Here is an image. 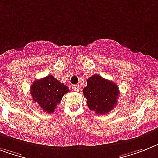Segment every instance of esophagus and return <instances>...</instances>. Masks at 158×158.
I'll use <instances>...</instances> for the list:
<instances>
[{
	"mask_svg": "<svg viewBox=\"0 0 158 158\" xmlns=\"http://www.w3.org/2000/svg\"><path fill=\"white\" fill-rule=\"evenodd\" d=\"M72 89H73V90L76 91V92L80 91V86H79V85H72Z\"/></svg>",
	"mask_w": 158,
	"mask_h": 158,
	"instance_id": "1",
	"label": "esophagus"
}]
</instances>
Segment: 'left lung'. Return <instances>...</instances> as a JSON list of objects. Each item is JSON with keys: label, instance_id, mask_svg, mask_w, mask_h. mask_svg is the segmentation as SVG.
Masks as SVG:
<instances>
[{"label": "left lung", "instance_id": "1", "mask_svg": "<svg viewBox=\"0 0 158 158\" xmlns=\"http://www.w3.org/2000/svg\"><path fill=\"white\" fill-rule=\"evenodd\" d=\"M89 110L98 114H107L117 104L118 88L111 81L94 74L87 79V86L83 89Z\"/></svg>", "mask_w": 158, "mask_h": 158}]
</instances>
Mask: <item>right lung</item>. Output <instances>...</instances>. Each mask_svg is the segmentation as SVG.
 I'll return each instance as SVG.
<instances>
[{
	"mask_svg": "<svg viewBox=\"0 0 158 158\" xmlns=\"http://www.w3.org/2000/svg\"><path fill=\"white\" fill-rule=\"evenodd\" d=\"M69 91V87L56 80L52 75L36 80L31 85V91L34 102L40 105L44 112L53 113L65 94Z\"/></svg>",
	"mask_w": 158,
	"mask_h": 158,
	"instance_id": "obj_1",
	"label": "right lung"
}]
</instances>
